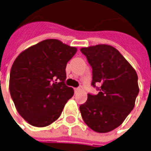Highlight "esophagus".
<instances>
[{
	"instance_id": "obj_1",
	"label": "esophagus",
	"mask_w": 151,
	"mask_h": 151,
	"mask_svg": "<svg viewBox=\"0 0 151 151\" xmlns=\"http://www.w3.org/2000/svg\"><path fill=\"white\" fill-rule=\"evenodd\" d=\"M80 91H81L80 88H74V92H75V93H78V92H79Z\"/></svg>"
}]
</instances>
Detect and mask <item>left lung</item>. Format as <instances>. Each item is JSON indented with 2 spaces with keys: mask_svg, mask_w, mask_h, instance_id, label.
Here are the masks:
<instances>
[{
  "mask_svg": "<svg viewBox=\"0 0 151 151\" xmlns=\"http://www.w3.org/2000/svg\"><path fill=\"white\" fill-rule=\"evenodd\" d=\"M81 52L92 66V85L99 91L97 95L88 94L87 101L80 105L81 117L93 131H112L133 110L139 91L137 73L112 46L98 45L82 48Z\"/></svg>",
  "mask_w": 151,
  "mask_h": 151,
  "instance_id": "obj_1",
  "label": "left lung"
}]
</instances>
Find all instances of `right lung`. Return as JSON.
<instances>
[{
	"instance_id": "obj_1",
	"label": "right lung",
	"mask_w": 151,
	"mask_h": 151,
	"mask_svg": "<svg viewBox=\"0 0 151 151\" xmlns=\"http://www.w3.org/2000/svg\"><path fill=\"white\" fill-rule=\"evenodd\" d=\"M75 47L47 39L21 52L10 72L9 91L18 112L29 124L45 127L61 115L73 89L66 86V66Z\"/></svg>"
}]
</instances>
